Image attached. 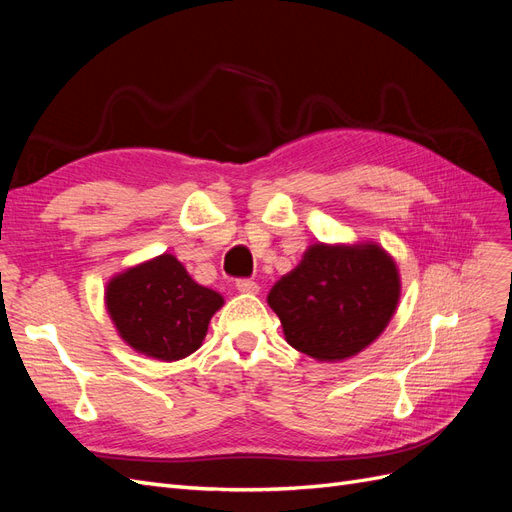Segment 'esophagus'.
<instances>
[{
    "instance_id": "esophagus-1",
    "label": "esophagus",
    "mask_w": 512,
    "mask_h": 512,
    "mask_svg": "<svg viewBox=\"0 0 512 512\" xmlns=\"http://www.w3.org/2000/svg\"><path fill=\"white\" fill-rule=\"evenodd\" d=\"M237 290L239 292H258V284L254 280H247V277H241V280H237Z\"/></svg>"
}]
</instances>
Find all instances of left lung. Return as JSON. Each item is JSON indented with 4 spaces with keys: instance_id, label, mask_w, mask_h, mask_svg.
I'll list each match as a JSON object with an SVG mask.
<instances>
[{
    "instance_id": "left-lung-1",
    "label": "left lung",
    "mask_w": 512,
    "mask_h": 512,
    "mask_svg": "<svg viewBox=\"0 0 512 512\" xmlns=\"http://www.w3.org/2000/svg\"><path fill=\"white\" fill-rule=\"evenodd\" d=\"M292 348L318 361L361 352L384 331L399 301V275L378 245H312L269 292Z\"/></svg>"
}]
</instances>
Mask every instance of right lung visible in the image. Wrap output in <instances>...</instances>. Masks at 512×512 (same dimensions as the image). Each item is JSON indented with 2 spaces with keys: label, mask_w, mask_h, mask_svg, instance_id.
I'll return each instance as SVG.
<instances>
[{
  "label": "right lung",
  "mask_w": 512,
  "mask_h": 512,
  "mask_svg": "<svg viewBox=\"0 0 512 512\" xmlns=\"http://www.w3.org/2000/svg\"><path fill=\"white\" fill-rule=\"evenodd\" d=\"M222 303L218 292L196 284L170 254L113 277L106 288V307L119 335L160 361H179L200 348Z\"/></svg>",
  "instance_id": "right-lung-1"
}]
</instances>
